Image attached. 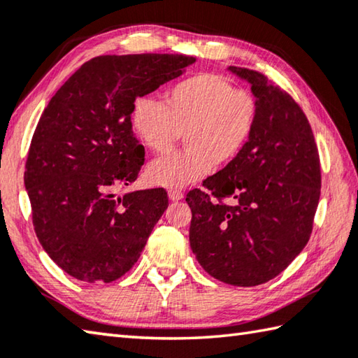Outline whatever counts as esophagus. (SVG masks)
Returning a JSON list of instances; mask_svg holds the SVG:
<instances>
[{
    "label": "esophagus",
    "instance_id": "obj_1",
    "mask_svg": "<svg viewBox=\"0 0 358 358\" xmlns=\"http://www.w3.org/2000/svg\"><path fill=\"white\" fill-rule=\"evenodd\" d=\"M167 195H169V200H171V201L183 200V197H185L183 192H181V191H173V189H172V191L167 192Z\"/></svg>",
    "mask_w": 358,
    "mask_h": 358
}]
</instances>
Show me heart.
<instances>
[{"mask_svg": "<svg viewBox=\"0 0 358 358\" xmlns=\"http://www.w3.org/2000/svg\"><path fill=\"white\" fill-rule=\"evenodd\" d=\"M257 119V102L245 90L214 73L178 82L166 105L153 97L133 103L131 124L147 149L167 153L185 138L187 149L153 159L145 177L152 185L183 189L214 167L231 163L247 145Z\"/></svg>", "mask_w": 358, "mask_h": 358, "instance_id": "obj_1", "label": "heart"}]
</instances>
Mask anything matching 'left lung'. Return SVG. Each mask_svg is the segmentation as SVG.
<instances>
[{
	"label": "left lung",
	"mask_w": 358,
	"mask_h": 358,
	"mask_svg": "<svg viewBox=\"0 0 358 358\" xmlns=\"http://www.w3.org/2000/svg\"><path fill=\"white\" fill-rule=\"evenodd\" d=\"M228 71L251 85L256 125L239 155L203 181V191L187 194L189 242L213 278L253 287L284 271L309 242L321 189L320 157L309 121L285 91L251 69ZM223 198L235 203L227 206Z\"/></svg>",
	"instance_id": "obj_1"
}]
</instances>
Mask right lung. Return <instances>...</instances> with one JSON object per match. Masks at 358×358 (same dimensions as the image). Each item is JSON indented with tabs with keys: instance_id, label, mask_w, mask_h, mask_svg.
I'll return each mask as SVG.
<instances>
[{
	"instance_id": "right-lung-1",
	"label": "right lung",
	"mask_w": 358,
	"mask_h": 358,
	"mask_svg": "<svg viewBox=\"0 0 358 358\" xmlns=\"http://www.w3.org/2000/svg\"><path fill=\"white\" fill-rule=\"evenodd\" d=\"M194 62L180 54L101 55L49 101L32 136L24 186L35 234L69 276L111 282L139 259L169 201L164 189L116 195L144 164L133 103Z\"/></svg>"
}]
</instances>
